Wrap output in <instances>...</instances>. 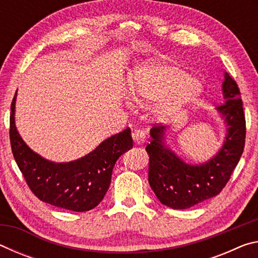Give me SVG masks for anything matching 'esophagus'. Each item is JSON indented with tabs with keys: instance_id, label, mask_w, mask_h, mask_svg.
Returning <instances> with one entry per match:
<instances>
[{
	"instance_id": "34e87169",
	"label": "esophagus",
	"mask_w": 258,
	"mask_h": 258,
	"mask_svg": "<svg viewBox=\"0 0 258 258\" xmlns=\"http://www.w3.org/2000/svg\"><path fill=\"white\" fill-rule=\"evenodd\" d=\"M132 138L134 140V142L137 143L139 146L145 145L146 142V133L143 132L141 130H135L134 132L132 133Z\"/></svg>"
}]
</instances>
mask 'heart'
<instances>
[{
  "mask_svg": "<svg viewBox=\"0 0 258 258\" xmlns=\"http://www.w3.org/2000/svg\"><path fill=\"white\" fill-rule=\"evenodd\" d=\"M130 90L135 101L147 103L160 100L156 111L167 119L195 101L203 86L197 78L172 64H147L131 76Z\"/></svg>",
  "mask_w": 258,
  "mask_h": 258,
  "instance_id": "heart-1",
  "label": "heart"
}]
</instances>
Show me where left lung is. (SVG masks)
Returning <instances> with one entry per match:
<instances>
[{
    "label": "left lung",
    "mask_w": 258,
    "mask_h": 258,
    "mask_svg": "<svg viewBox=\"0 0 258 258\" xmlns=\"http://www.w3.org/2000/svg\"><path fill=\"white\" fill-rule=\"evenodd\" d=\"M225 102L216 108L224 119L226 135L217 154L204 164L192 165L165 145L164 126L150 130L149 184L159 202L173 209H186L215 197L229 182L244 148L246 120L237 83L224 74Z\"/></svg>",
    "instance_id": "8db88e82"
}]
</instances>
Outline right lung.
<instances>
[{
	"instance_id": "right-lung-1",
	"label": "right lung",
	"mask_w": 258,
	"mask_h": 258,
	"mask_svg": "<svg viewBox=\"0 0 258 258\" xmlns=\"http://www.w3.org/2000/svg\"><path fill=\"white\" fill-rule=\"evenodd\" d=\"M16 95L10 115L11 149L29 189L42 202L68 211L86 212L98 206L110 185L117 159L133 147L131 130L106 139L80 159L53 163L34 152L19 135L15 124Z\"/></svg>"
}]
</instances>
